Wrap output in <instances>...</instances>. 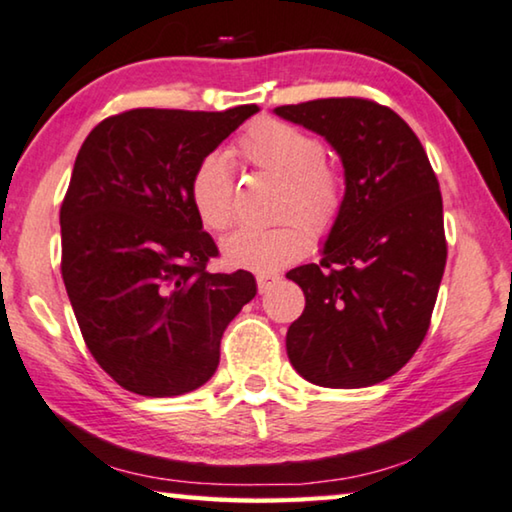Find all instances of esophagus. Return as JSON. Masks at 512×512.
<instances>
[{
	"instance_id": "1",
	"label": "esophagus",
	"mask_w": 512,
	"mask_h": 512,
	"mask_svg": "<svg viewBox=\"0 0 512 512\" xmlns=\"http://www.w3.org/2000/svg\"><path fill=\"white\" fill-rule=\"evenodd\" d=\"M279 277L277 274H268V272H258L256 274V284H258V293H265L270 291V288L274 286V281H277Z\"/></svg>"
}]
</instances>
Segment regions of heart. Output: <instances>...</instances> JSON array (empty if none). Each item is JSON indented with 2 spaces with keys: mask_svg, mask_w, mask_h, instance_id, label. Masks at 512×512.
<instances>
[{
  "mask_svg": "<svg viewBox=\"0 0 512 512\" xmlns=\"http://www.w3.org/2000/svg\"><path fill=\"white\" fill-rule=\"evenodd\" d=\"M235 152L263 173L281 180L272 226H242L221 242L224 261L233 268L277 270L305 254L311 238H325L342 217L344 177L325 159L314 133L284 120H258L242 133ZM189 201L210 231L233 224V173L224 154H205L189 180Z\"/></svg>",
  "mask_w": 512,
  "mask_h": 512,
  "instance_id": "obj_1",
  "label": "heart"
}]
</instances>
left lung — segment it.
<instances>
[{"instance_id": "1", "label": "left lung", "mask_w": 512, "mask_h": 512, "mask_svg": "<svg viewBox=\"0 0 512 512\" xmlns=\"http://www.w3.org/2000/svg\"><path fill=\"white\" fill-rule=\"evenodd\" d=\"M274 113L328 140L346 177L321 263L286 274L305 293L288 360L323 388L381 383L413 358L432 321L448 256L439 180L416 133L381 103L344 96Z\"/></svg>"}]
</instances>
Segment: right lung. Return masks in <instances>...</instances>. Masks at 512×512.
Segmentation results:
<instances>
[{
    "mask_svg": "<svg viewBox=\"0 0 512 512\" xmlns=\"http://www.w3.org/2000/svg\"><path fill=\"white\" fill-rule=\"evenodd\" d=\"M254 113L133 108L80 147L59 210L62 279L87 348L124 390L201 388L226 325L256 295L247 270L207 272L219 249L189 201L198 161Z\"/></svg>",
    "mask_w": 512,
    "mask_h": 512,
    "instance_id": "right-lung-1",
    "label": "right lung"
}]
</instances>
